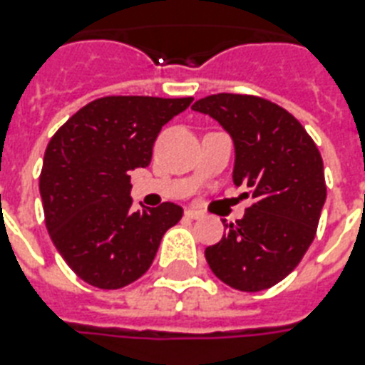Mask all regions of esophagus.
I'll return each instance as SVG.
<instances>
[{"label":"esophagus","mask_w":365,"mask_h":365,"mask_svg":"<svg viewBox=\"0 0 365 365\" xmlns=\"http://www.w3.org/2000/svg\"><path fill=\"white\" fill-rule=\"evenodd\" d=\"M185 216H187L189 220H200L205 214L200 210H195V208H187V210H185Z\"/></svg>","instance_id":"esophagus-1"}]
</instances>
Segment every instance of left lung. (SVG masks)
I'll return each instance as SVG.
<instances>
[{
	"label": "left lung",
	"mask_w": 365,
	"mask_h": 365,
	"mask_svg": "<svg viewBox=\"0 0 365 365\" xmlns=\"http://www.w3.org/2000/svg\"><path fill=\"white\" fill-rule=\"evenodd\" d=\"M193 110L233 138V182L254 199L242 220L223 222L227 231L205 250L206 261L231 288H271L299 265L317 235L326 202L320 151L292 113L259 96L212 94Z\"/></svg>",
	"instance_id": "8db88e82"
}]
</instances>
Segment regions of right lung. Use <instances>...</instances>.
Masks as SVG:
<instances>
[{"instance_id":"add662e5","label":"right lung","mask_w":365,"mask_h":365,"mask_svg":"<svg viewBox=\"0 0 365 365\" xmlns=\"http://www.w3.org/2000/svg\"><path fill=\"white\" fill-rule=\"evenodd\" d=\"M193 98L104 96L51 138L39 193L58 254L94 288L119 289L148 271L182 206L132 208L130 172L151 163L153 143Z\"/></svg>"}]
</instances>
